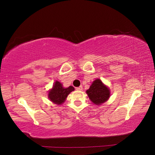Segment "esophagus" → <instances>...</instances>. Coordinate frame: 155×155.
Returning <instances> with one entry per match:
<instances>
[{"label":"esophagus","instance_id":"esophagus-1","mask_svg":"<svg viewBox=\"0 0 155 155\" xmlns=\"http://www.w3.org/2000/svg\"><path fill=\"white\" fill-rule=\"evenodd\" d=\"M76 90H78V91H82V87L80 86V87H77V88H76Z\"/></svg>","mask_w":155,"mask_h":155}]
</instances>
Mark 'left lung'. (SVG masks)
Listing matches in <instances>:
<instances>
[{
    "label": "left lung",
    "mask_w": 155,
    "mask_h": 155,
    "mask_svg": "<svg viewBox=\"0 0 155 155\" xmlns=\"http://www.w3.org/2000/svg\"><path fill=\"white\" fill-rule=\"evenodd\" d=\"M87 94L92 103L97 106H100L109 100L111 96V91L109 87L103 83L100 79L93 81L89 90L86 91Z\"/></svg>",
    "instance_id": "obj_1"
}]
</instances>
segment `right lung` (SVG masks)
<instances>
[{
	"mask_svg": "<svg viewBox=\"0 0 155 155\" xmlns=\"http://www.w3.org/2000/svg\"><path fill=\"white\" fill-rule=\"evenodd\" d=\"M74 90L75 88L73 86L63 87L62 83L56 80L53 84L52 88L48 90V98L55 104L61 105L64 103L70 93Z\"/></svg>",
	"mask_w": 155,
	"mask_h": 155,
	"instance_id": "add662e5",
	"label": "right lung"
}]
</instances>
